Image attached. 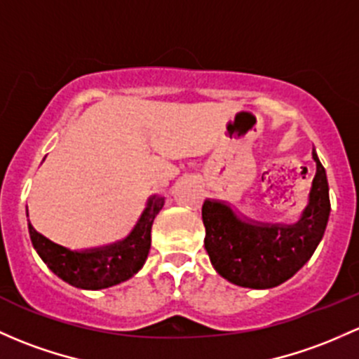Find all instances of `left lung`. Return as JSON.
Returning a JSON list of instances; mask_svg holds the SVG:
<instances>
[{
	"label": "left lung",
	"instance_id": "8db88e82",
	"mask_svg": "<svg viewBox=\"0 0 359 359\" xmlns=\"http://www.w3.org/2000/svg\"><path fill=\"white\" fill-rule=\"evenodd\" d=\"M308 203L294 224H265L239 217L217 199L203 205L205 248L218 275L249 289H271L289 280L315 252L330 215L329 182L318 154Z\"/></svg>",
	"mask_w": 359,
	"mask_h": 359
}]
</instances>
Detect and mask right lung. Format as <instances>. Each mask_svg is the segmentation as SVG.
Segmentation results:
<instances>
[{
    "mask_svg": "<svg viewBox=\"0 0 359 359\" xmlns=\"http://www.w3.org/2000/svg\"><path fill=\"white\" fill-rule=\"evenodd\" d=\"M165 198L151 196L130 233L116 243L89 249H69L41 236L29 224L32 246L53 273L74 287L100 290L122 284L144 265L151 248V225Z\"/></svg>",
    "mask_w": 359,
    "mask_h": 359,
    "instance_id": "add662e5",
    "label": "right lung"
}]
</instances>
